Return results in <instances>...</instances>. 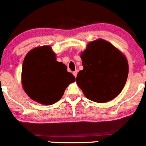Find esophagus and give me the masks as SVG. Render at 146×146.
Returning <instances> with one entry per match:
<instances>
[{
    "label": "esophagus",
    "mask_w": 146,
    "mask_h": 146,
    "mask_svg": "<svg viewBox=\"0 0 146 146\" xmlns=\"http://www.w3.org/2000/svg\"><path fill=\"white\" fill-rule=\"evenodd\" d=\"M73 74L75 77H76V76H77V71H76V70H75L74 72H73Z\"/></svg>",
    "instance_id": "obj_1"
}]
</instances>
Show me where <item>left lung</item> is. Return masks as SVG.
<instances>
[{"instance_id":"left-lung-1","label":"left lung","mask_w":146,"mask_h":146,"mask_svg":"<svg viewBox=\"0 0 146 146\" xmlns=\"http://www.w3.org/2000/svg\"><path fill=\"white\" fill-rule=\"evenodd\" d=\"M81 58L84 69L76 80L88 99L104 103L121 93L128 77V64L113 44L102 39L91 42Z\"/></svg>"}]
</instances>
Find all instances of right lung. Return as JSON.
<instances>
[{"label": "right lung", "mask_w": 146, "mask_h": 146, "mask_svg": "<svg viewBox=\"0 0 146 146\" xmlns=\"http://www.w3.org/2000/svg\"><path fill=\"white\" fill-rule=\"evenodd\" d=\"M75 82L67 66L56 60L50 46L37 47L24 59L22 84L25 92L35 102L44 105L54 104L64 94L66 88Z\"/></svg>", "instance_id": "obj_1"}]
</instances>
